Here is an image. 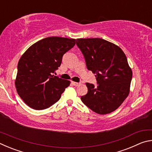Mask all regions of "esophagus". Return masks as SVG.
I'll return each instance as SVG.
<instances>
[{
	"instance_id": "1",
	"label": "esophagus",
	"mask_w": 152,
	"mask_h": 152,
	"mask_svg": "<svg viewBox=\"0 0 152 152\" xmlns=\"http://www.w3.org/2000/svg\"><path fill=\"white\" fill-rule=\"evenodd\" d=\"M72 85H74V86H78L79 84H80V83L79 82H72Z\"/></svg>"
}]
</instances>
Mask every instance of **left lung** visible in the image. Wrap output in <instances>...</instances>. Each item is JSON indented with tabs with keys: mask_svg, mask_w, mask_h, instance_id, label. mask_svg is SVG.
<instances>
[{
	"mask_svg": "<svg viewBox=\"0 0 152 152\" xmlns=\"http://www.w3.org/2000/svg\"><path fill=\"white\" fill-rule=\"evenodd\" d=\"M76 45L99 84H86L88 93L81 96L82 101L98 114L113 112L130 92L132 70L125 54L119 46L101 38L77 39Z\"/></svg>",
	"mask_w": 152,
	"mask_h": 152,
	"instance_id": "left-lung-1",
	"label": "left lung"
}]
</instances>
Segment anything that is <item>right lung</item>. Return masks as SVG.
Listing matches in <instances>:
<instances>
[{"label":"right lung","mask_w":152,"mask_h":152,"mask_svg":"<svg viewBox=\"0 0 152 152\" xmlns=\"http://www.w3.org/2000/svg\"><path fill=\"white\" fill-rule=\"evenodd\" d=\"M76 44L75 39L49 37L38 41L22 55L15 79L17 92L35 110L50 107L60 100L70 81L52 75L63 55Z\"/></svg>","instance_id":"right-lung-1"}]
</instances>
